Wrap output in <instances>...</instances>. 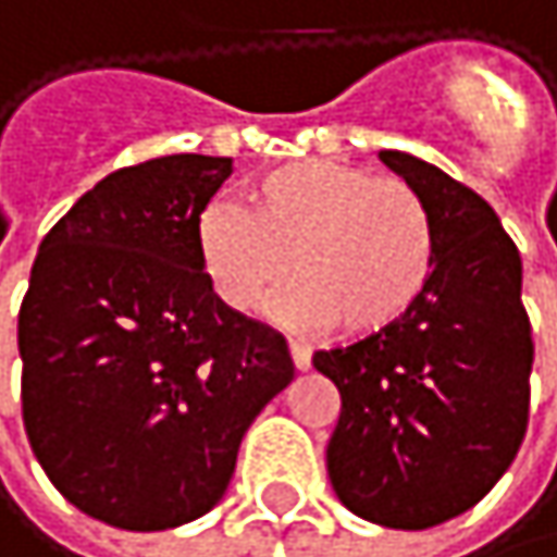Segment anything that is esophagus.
Here are the masks:
<instances>
[{"label":"esophagus","instance_id":"34e87169","mask_svg":"<svg viewBox=\"0 0 557 557\" xmlns=\"http://www.w3.org/2000/svg\"><path fill=\"white\" fill-rule=\"evenodd\" d=\"M290 359H294L297 372H307L310 362H313V352H310V346H304V343H290Z\"/></svg>","mask_w":557,"mask_h":557}]
</instances>
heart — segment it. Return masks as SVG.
Wrapping results in <instances>:
<instances>
[{"label": "heart", "mask_w": 557, "mask_h": 557, "mask_svg": "<svg viewBox=\"0 0 557 557\" xmlns=\"http://www.w3.org/2000/svg\"><path fill=\"white\" fill-rule=\"evenodd\" d=\"M198 263L234 313H260L290 276L281 313L379 333L411 313L434 273V224L398 175L336 159H294L247 185V208L214 201L195 224ZM295 263H289V257Z\"/></svg>", "instance_id": "1"}]
</instances>
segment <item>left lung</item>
<instances>
[{
  "label": "left lung",
  "instance_id": "8db88e82",
  "mask_svg": "<svg viewBox=\"0 0 557 557\" xmlns=\"http://www.w3.org/2000/svg\"><path fill=\"white\" fill-rule=\"evenodd\" d=\"M379 159L431 211V284L408 317L313 366L343 398L326 447L336 496L375 525L418 532L473 509L516 460L535 346L522 257L496 211L418 156Z\"/></svg>",
  "mask_w": 557,
  "mask_h": 557
}]
</instances>
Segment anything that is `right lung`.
Segmentation results:
<instances>
[{"instance_id":"obj_1","label":"right lung","mask_w":557,"mask_h":557,"mask_svg":"<svg viewBox=\"0 0 557 557\" xmlns=\"http://www.w3.org/2000/svg\"><path fill=\"white\" fill-rule=\"evenodd\" d=\"M227 156H159L84 191L45 234L18 310L22 421L81 512L162 532L227 490L263 405L294 382L287 339L218 300L195 224Z\"/></svg>"}]
</instances>
